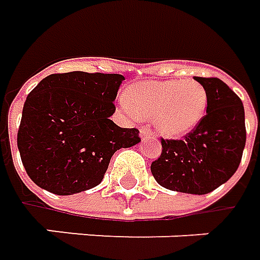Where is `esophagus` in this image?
<instances>
[{
    "mask_svg": "<svg viewBox=\"0 0 260 260\" xmlns=\"http://www.w3.org/2000/svg\"><path fill=\"white\" fill-rule=\"evenodd\" d=\"M139 134H141V138H151V137H153L152 131L149 129V128H146V126H142V128L139 129Z\"/></svg>",
    "mask_w": 260,
    "mask_h": 260,
    "instance_id": "34e87169",
    "label": "esophagus"
}]
</instances>
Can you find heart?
Segmentation results:
<instances>
[{
  "label": "heart",
  "instance_id": "heart-1",
  "mask_svg": "<svg viewBox=\"0 0 260 260\" xmlns=\"http://www.w3.org/2000/svg\"><path fill=\"white\" fill-rule=\"evenodd\" d=\"M121 105L129 115L153 119L162 135L179 138L192 132L204 119L208 96L195 79L144 81L128 88Z\"/></svg>",
  "mask_w": 260,
  "mask_h": 260
}]
</instances>
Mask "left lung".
I'll use <instances>...</instances> for the list:
<instances>
[{"label":"left lung","mask_w":260,"mask_h":260,"mask_svg":"<svg viewBox=\"0 0 260 260\" xmlns=\"http://www.w3.org/2000/svg\"><path fill=\"white\" fill-rule=\"evenodd\" d=\"M208 96L206 115L183 139H162L151 165L155 181L169 190L205 195L232 178L246 144L241 98L219 78L195 77Z\"/></svg>","instance_id":"1"}]
</instances>
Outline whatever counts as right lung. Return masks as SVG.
I'll return each mask as SVG.
<instances>
[{
    "mask_svg": "<svg viewBox=\"0 0 260 260\" xmlns=\"http://www.w3.org/2000/svg\"><path fill=\"white\" fill-rule=\"evenodd\" d=\"M125 77L72 71L44 78L26 96L17 144L35 185L55 195L95 188L112 155L141 142L137 128H121L114 101Z\"/></svg>",
    "mask_w": 260,
    "mask_h": 260,
    "instance_id": "1",
    "label": "right lung"
}]
</instances>
